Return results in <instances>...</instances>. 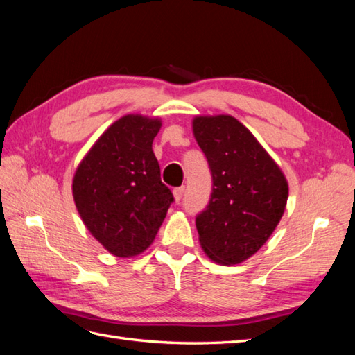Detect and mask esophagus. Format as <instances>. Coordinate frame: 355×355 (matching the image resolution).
Returning a JSON list of instances; mask_svg holds the SVG:
<instances>
[{
  "label": "esophagus",
  "instance_id": "1",
  "mask_svg": "<svg viewBox=\"0 0 355 355\" xmlns=\"http://www.w3.org/2000/svg\"><path fill=\"white\" fill-rule=\"evenodd\" d=\"M184 192H185V187H179L173 189V197L176 201H180L182 197H184Z\"/></svg>",
  "mask_w": 355,
  "mask_h": 355
}]
</instances>
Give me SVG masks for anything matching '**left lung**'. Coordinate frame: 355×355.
Listing matches in <instances>:
<instances>
[{
  "mask_svg": "<svg viewBox=\"0 0 355 355\" xmlns=\"http://www.w3.org/2000/svg\"><path fill=\"white\" fill-rule=\"evenodd\" d=\"M192 132L213 179L207 207L196 218L200 244L213 262L241 263L261 249L280 222L287 180L234 116H196Z\"/></svg>",
  "mask_w": 355,
  "mask_h": 355,
  "instance_id": "1",
  "label": "left lung"
}]
</instances>
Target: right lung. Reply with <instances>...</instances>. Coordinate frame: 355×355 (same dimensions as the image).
Instances as JSON below:
<instances>
[{"label": "right lung", "instance_id": "obj_1", "mask_svg": "<svg viewBox=\"0 0 355 355\" xmlns=\"http://www.w3.org/2000/svg\"><path fill=\"white\" fill-rule=\"evenodd\" d=\"M161 120L124 115L111 124L80 163L72 180L75 206L106 250L132 257L153 244L170 204L153 142Z\"/></svg>", "mask_w": 355, "mask_h": 355}]
</instances>
